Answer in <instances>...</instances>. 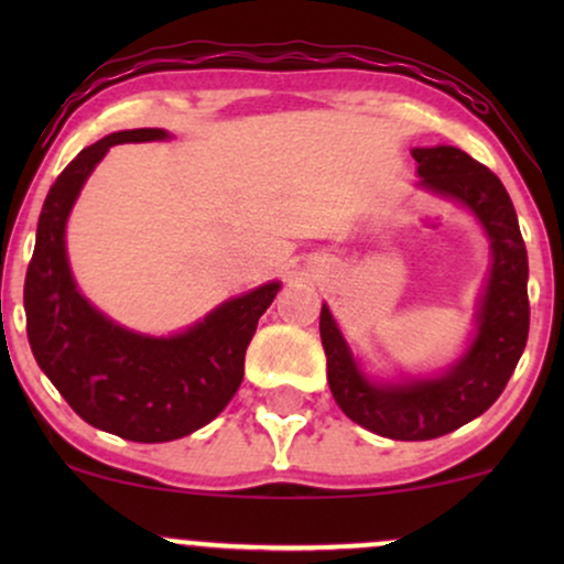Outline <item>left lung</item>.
I'll list each match as a JSON object with an SVG mask.
<instances>
[{"instance_id":"obj_1","label":"left lung","mask_w":564,"mask_h":564,"mask_svg":"<svg viewBox=\"0 0 564 564\" xmlns=\"http://www.w3.org/2000/svg\"><path fill=\"white\" fill-rule=\"evenodd\" d=\"M413 159L424 187L462 200L480 217L494 249V268L475 341L440 379L398 387L368 384L323 304L321 339L336 405L355 424L392 440L443 437L488 411L514 373L530 328L528 251L507 187L488 166L458 148H416Z\"/></svg>"}]
</instances>
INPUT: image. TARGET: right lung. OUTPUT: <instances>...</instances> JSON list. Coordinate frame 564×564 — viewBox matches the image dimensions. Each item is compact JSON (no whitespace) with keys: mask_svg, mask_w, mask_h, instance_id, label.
Instances as JSON below:
<instances>
[{"mask_svg":"<svg viewBox=\"0 0 564 564\" xmlns=\"http://www.w3.org/2000/svg\"><path fill=\"white\" fill-rule=\"evenodd\" d=\"M164 138V129L113 132L57 174L39 215L23 286L25 334L39 368L84 422L134 443L191 435L230 403L257 321L281 289L264 283L170 339L116 326L76 291L63 232L84 180L111 145Z\"/></svg>","mask_w":564,"mask_h":564,"instance_id":"right-lung-1","label":"right lung"}]
</instances>
